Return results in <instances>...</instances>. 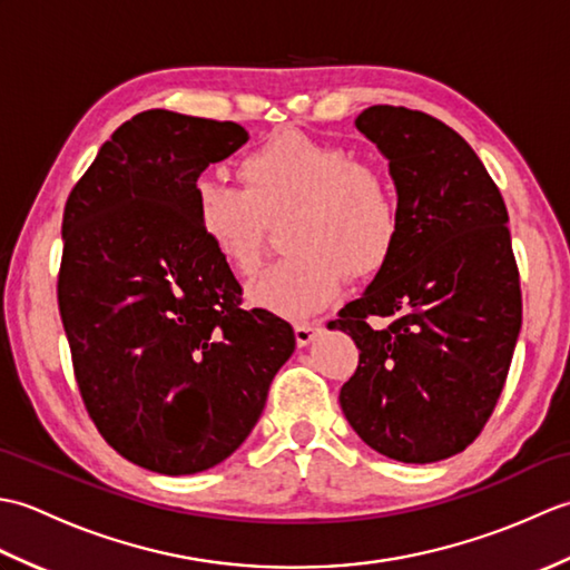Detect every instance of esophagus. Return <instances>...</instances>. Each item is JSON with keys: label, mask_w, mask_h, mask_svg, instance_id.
<instances>
[{"label": "esophagus", "mask_w": 570, "mask_h": 570, "mask_svg": "<svg viewBox=\"0 0 570 570\" xmlns=\"http://www.w3.org/2000/svg\"><path fill=\"white\" fill-rule=\"evenodd\" d=\"M321 333V323H313V321H301L294 325V335H296V343L298 347H306L311 341H316V335Z\"/></svg>", "instance_id": "obj_1"}]
</instances>
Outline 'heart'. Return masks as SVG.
Instances as JSON below:
<instances>
[{"instance_id":"1","label":"heart","mask_w":570,"mask_h":570,"mask_svg":"<svg viewBox=\"0 0 570 570\" xmlns=\"http://www.w3.org/2000/svg\"><path fill=\"white\" fill-rule=\"evenodd\" d=\"M239 186L203 176L193 186V220L210 249L239 276L259 266L266 229L282 225L286 257L247 286L252 306L284 318L316 313L345 274H382L402 242V205L377 166L304 131L286 129L247 151Z\"/></svg>"}]
</instances>
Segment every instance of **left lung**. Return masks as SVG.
<instances>
[{
  "label": "left lung",
  "instance_id": "obj_1",
  "mask_svg": "<svg viewBox=\"0 0 570 570\" xmlns=\"http://www.w3.org/2000/svg\"><path fill=\"white\" fill-rule=\"evenodd\" d=\"M355 125L390 159L402 242L331 323L360 350L341 406L377 453L435 463L478 439L512 365L522 288L510 215L478 154L441 119L372 105ZM370 317L391 325L374 330Z\"/></svg>",
  "mask_w": 570,
  "mask_h": 570
}]
</instances>
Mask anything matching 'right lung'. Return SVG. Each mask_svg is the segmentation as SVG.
<instances>
[{
    "instance_id": "obj_1",
    "label": "right lung",
    "mask_w": 570,
    "mask_h": 570,
    "mask_svg": "<svg viewBox=\"0 0 570 570\" xmlns=\"http://www.w3.org/2000/svg\"><path fill=\"white\" fill-rule=\"evenodd\" d=\"M247 141L235 122L168 110L112 131L63 210L58 311L85 411L115 451L193 475L247 439L296 337L193 220V186Z\"/></svg>"
}]
</instances>
